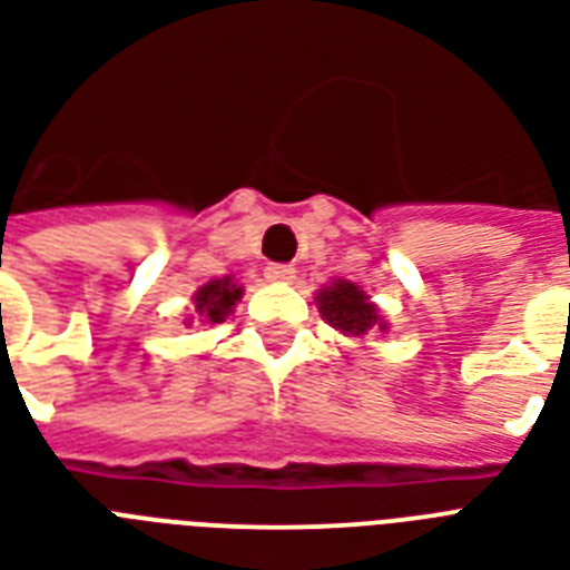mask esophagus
<instances>
[{
    "mask_svg": "<svg viewBox=\"0 0 570 570\" xmlns=\"http://www.w3.org/2000/svg\"><path fill=\"white\" fill-rule=\"evenodd\" d=\"M263 275L269 277V281H277V284H286V281H293L295 269L293 266H284V263H269Z\"/></svg>",
    "mask_w": 570,
    "mask_h": 570,
    "instance_id": "esophagus-1",
    "label": "esophagus"
}]
</instances>
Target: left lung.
Listing matches in <instances>:
<instances>
[{"instance_id": "1", "label": "left lung", "mask_w": 570, "mask_h": 570, "mask_svg": "<svg viewBox=\"0 0 570 570\" xmlns=\"http://www.w3.org/2000/svg\"><path fill=\"white\" fill-rule=\"evenodd\" d=\"M318 309L327 318V325L351 336H363L368 331H386V322L377 316L368 295L351 281H336L316 295Z\"/></svg>"}]
</instances>
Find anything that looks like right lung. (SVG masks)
<instances>
[{
	"label": "right lung",
	"mask_w": 570,
	"mask_h": 570,
	"mask_svg": "<svg viewBox=\"0 0 570 570\" xmlns=\"http://www.w3.org/2000/svg\"><path fill=\"white\" fill-rule=\"evenodd\" d=\"M243 295V286H237L230 277L210 281L196 293V318L205 325H222L234 313V304Z\"/></svg>",
	"instance_id": "1"
}]
</instances>
